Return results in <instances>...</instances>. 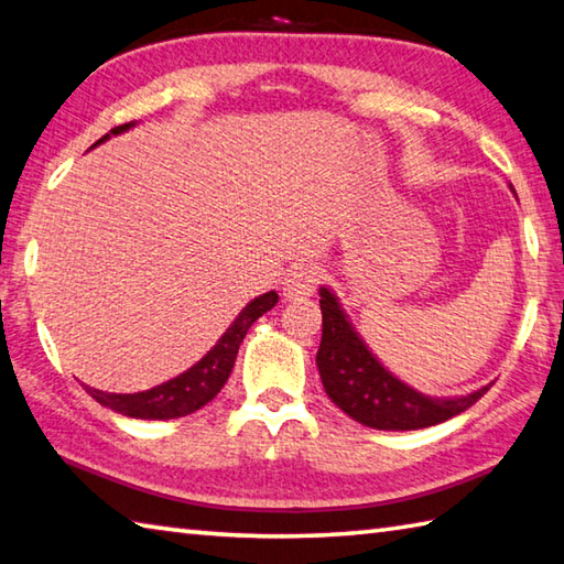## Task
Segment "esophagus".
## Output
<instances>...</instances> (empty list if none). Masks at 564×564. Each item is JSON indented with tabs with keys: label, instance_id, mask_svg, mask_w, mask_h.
<instances>
[{
	"label": "esophagus",
	"instance_id": "34e87169",
	"mask_svg": "<svg viewBox=\"0 0 564 564\" xmlns=\"http://www.w3.org/2000/svg\"><path fill=\"white\" fill-rule=\"evenodd\" d=\"M317 283H321V269L315 263H301L285 273L283 281V295L285 299H301V295H311Z\"/></svg>",
	"mask_w": 564,
	"mask_h": 564
}]
</instances>
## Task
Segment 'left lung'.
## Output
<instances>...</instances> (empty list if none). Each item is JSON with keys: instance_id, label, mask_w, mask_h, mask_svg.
<instances>
[{"instance_id": "1", "label": "left lung", "mask_w": 564, "mask_h": 564, "mask_svg": "<svg viewBox=\"0 0 564 564\" xmlns=\"http://www.w3.org/2000/svg\"><path fill=\"white\" fill-rule=\"evenodd\" d=\"M321 311L323 337L315 357L317 370L327 397L355 422L384 432H412L466 412L488 392V387H484L460 399L419 394L377 362L327 289H321Z\"/></svg>"}]
</instances>
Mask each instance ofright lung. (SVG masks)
Instances as JSON below:
<instances>
[{
    "mask_svg": "<svg viewBox=\"0 0 564 564\" xmlns=\"http://www.w3.org/2000/svg\"><path fill=\"white\" fill-rule=\"evenodd\" d=\"M128 128V122L126 126L112 128L108 135L96 142V145ZM275 303H279V293L275 291L263 293L256 301H251L247 308L239 313L237 321L231 323L229 330L221 335V340L214 345L197 365H192L187 372H182L175 380L162 382L135 394H112L90 387H86V392L94 397L98 404L132 419H177L197 412V409L212 402V399L219 394V389L227 384L234 370V362H237L239 345L243 337H247L249 327L253 325V321H259L265 311H271Z\"/></svg>",
    "mask_w": 564,
    "mask_h": 564,
    "instance_id": "add662e5",
    "label": "right lung"
}]
</instances>
